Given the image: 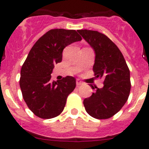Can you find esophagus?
<instances>
[{
    "label": "esophagus",
    "instance_id": "1",
    "mask_svg": "<svg viewBox=\"0 0 149 149\" xmlns=\"http://www.w3.org/2000/svg\"><path fill=\"white\" fill-rule=\"evenodd\" d=\"M76 84H77V86H79L82 84V82H81L80 80H77V81H76Z\"/></svg>",
    "mask_w": 149,
    "mask_h": 149
}]
</instances>
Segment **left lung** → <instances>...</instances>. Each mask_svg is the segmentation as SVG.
Returning <instances> with one entry per match:
<instances>
[{"label": "left lung", "mask_w": 149, "mask_h": 149, "mask_svg": "<svg viewBox=\"0 0 149 149\" xmlns=\"http://www.w3.org/2000/svg\"><path fill=\"white\" fill-rule=\"evenodd\" d=\"M77 32L95 51V76L104 80V86L100 89L90 84L96 90L84 100V107L93 118L109 119L122 109L128 98L130 71L120 50L107 36L95 30Z\"/></svg>", "instance_id": "8db88e82"}]
</instances>
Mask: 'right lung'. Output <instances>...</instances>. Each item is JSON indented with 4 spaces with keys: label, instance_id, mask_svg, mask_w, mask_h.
<instances>
[{
    "label": "right lung",
    "instance_id": "obj_1",
    "mask_svg": "<svg viewBox=\"0 0 149 149\" xmlns=\"http://www.w3.org/2000/svg\"><path fill=\"white\" fill-rule=\"evenodd\" d=\"M81 39L74 30L53 29L39 38L29 52L22 67L19 84L27 107L39 118L60 115L67 97L75 88L74 77L52 82L51 74L55 64L62 61L63 49Z\"/></svg>",
    "mask_w": 149,
    "mask_h": 149
}]
</instances>
